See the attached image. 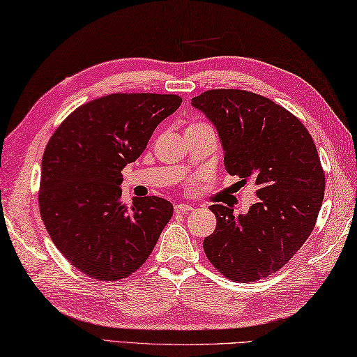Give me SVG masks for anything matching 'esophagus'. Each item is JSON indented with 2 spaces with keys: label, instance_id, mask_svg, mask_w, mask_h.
Wrapping results in <instances>:
<instances>
[{
  "label": "esophagus",
  "instance_id": "esophagus-1",
  "mask_svg": "<svg viewBox=\"0 0 357 357\" xmlns=\"http://www.w3.org/2000/svg\"><path fill=\"white\" fill-rule=\"evenodd\" d=\"M174 210H176V213L186 214V213L192 211V206L190 204H177L176 206H174Z\"/></svg>",
  "mask_w": 357,
  "mask_h": 357
}]
</instances>
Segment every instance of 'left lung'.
Listing matches in <instances>:
<instances>
[{
	"label": "left lung",
	"instance_id": "left-lung-1",
	"mask_svg": "<svg viewBox=\"0 0 357 357\" xmlns=\"http://www.w3.org/2000/svg\"><path fill=\"white\" fill-rule=\"evenodd\" d=\"M216 127L228 174L253 178L259 200L234 216L211 205L218 225L205 238L211 264L233 281L277 272L314 230L325 174L305 126L283 107L244 90H208L191 99Z\"/></svg>",
	"mask_w": 357,
	"mask_h": 357
}]
</instances>
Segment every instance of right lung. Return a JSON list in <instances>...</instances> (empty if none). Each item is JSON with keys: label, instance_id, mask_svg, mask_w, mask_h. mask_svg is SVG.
<instances>
[{"label": "right lung", "instance_id": "right-lung-1", "mask_svg": "<svg viewBox=\"0 0 357 357\" xmlns=\"http://www.w3.org/2000/svg\"><path fill=\"white\" fill-rule=\"evenodd\" d=\"M181 104L176 95L116 93L74 110L42 158L40 214L60 253L99 281L143 266L174 206L157 196L121 202L124 167L144 152L157 126Z\"/></svg>", "mask_w": 357, "mask_h": 357}]
</instances>
